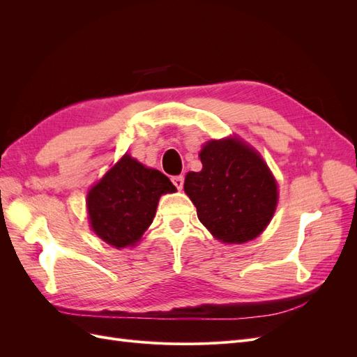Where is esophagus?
Listing matches in <instances>:
<instances>
[{
  "label": "esophagus",
  "instance_id": "obj_1",
  "mask_svg": "<svg viewBox=\"0 0 357 357\" xmlns=\"http://www.w3.org/2000/svg\"><path fill=\"white\" fill-rule=\"evenodd\" d=\"M171 181H172V185H174L180 190V189H183V185H185V177L176 176V177L171 178Z\"/></svg>",
  "mask_w": 357,
  "mask_h": 357
}]
</instances>
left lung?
<instances>
[{"label":"left lung","instance_id":"8db88e82","mask_svg":"<svg viewBox=\"0 0 357 357\" xmlns=\"http://www.w3.org/2000/svg\"><path fill=\"white\" fill-rule=\"evenodd\" d=\"M202 171L188 172L185 192L201 223L223 243L261 234L277 205V185L262 158L235 138L210 142L199 153Z\"/></svg>","mask_w":357,"mask_h":357}]
</instances>
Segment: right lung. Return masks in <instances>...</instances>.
<instances>
[{"label": "right lung", "mask_w": 357, "mask_h": 357, "mask_svg": "<svg viewBox=\"0 0 357 357\" xmlns=\"http://www.w3.org/2000/svg\"><path fill=\"white\" fill-rule=\"evenodd\" d=\"M174 190L165 174L125 155L89 192L92 229L117 248L134 245L153 222L162 193Z\"/></svg>", "instance_id": "right-lung-1"}]
</instances>
